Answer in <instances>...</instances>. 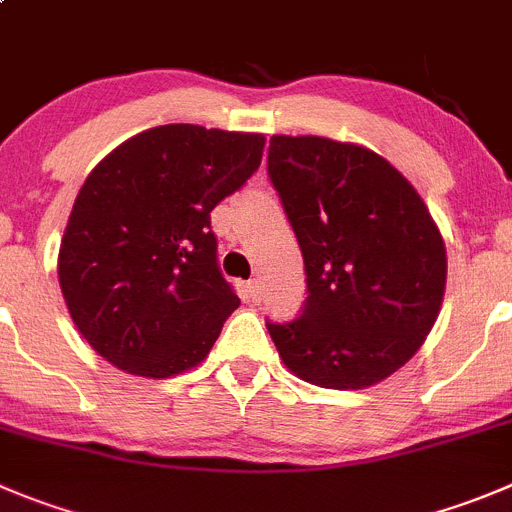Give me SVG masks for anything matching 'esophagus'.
<instances>
[{"mask_svg":"<svg viewBox=\"0 0 512 512\" xmlns=\"http://www.w3.org/2000/svg\"><path fill=\"white\" fill-rule=\"evenodd\" d=\"M260 280H250L247 283V298L252 300V303H260Z\"/></svg>","mask_w":512,"mask_h":512,"instance_id":"esophagus-1","label":"esophagus"}]
</instances>
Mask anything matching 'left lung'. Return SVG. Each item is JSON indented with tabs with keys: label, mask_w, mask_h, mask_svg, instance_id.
Segmentation results:
<instances>
[{
	"label": "left lung",
	"mask_w": 512,
	"mask_h": 512,
	"mask_svg": "<svg viewBox=\"0 0 512 512\" xmlns=\"http://www.w3.org/2000/svg\"><path fill=\"white\" fill-rule=\"evenodd\" d=\"M267 171L310 293L293 323H267L285 369L341 391L389 379L422 348L442 308L447 250L427 204L358 143L272 136Z\"/></svg>",
	"instance_id": "8db88e82"
}]
</instances>
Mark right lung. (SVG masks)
Here are the masks:
<instances>
[{"instance_id": "obj_1", "label": "right lung", "mask_w": 512, "mask_h": 512, "mask_svg": "<svg viewBox=\"0 0 512 512\" xmlns=\"http://www.w3.org/2000/svg\"><path fill=\"white\" fill-rule=\"evenodd\" d=\"M262 133L169 123L136 133L88 174L57 255L68 313L126 374L169 379L212 351L237 310L209 212L262 161Z\"/></svg>"}]
</instances>
